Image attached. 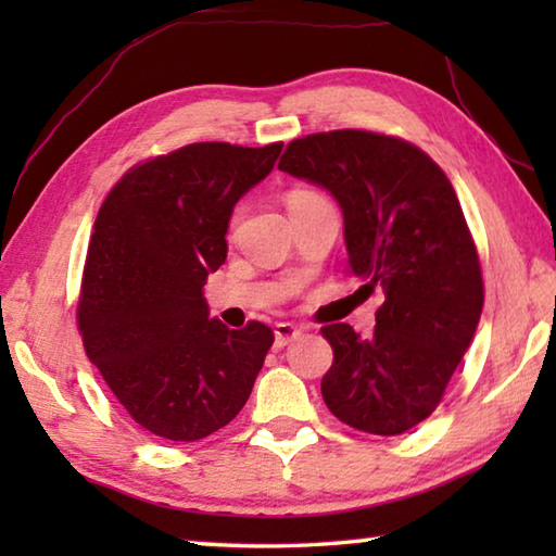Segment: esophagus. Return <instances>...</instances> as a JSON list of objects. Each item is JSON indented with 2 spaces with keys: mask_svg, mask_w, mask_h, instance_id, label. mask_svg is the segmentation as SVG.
Instances as JSON below:
<instances>
[{
  "mask_svg": "<svg viewBox=\"0 0 556 556\" xmlns=\"http://www.w3.org/2000/svg\"><path fill=\"white\" fill-rule=\"evenodd\" d=\"M299 336H301V328L294 324H277L275 326V345L277 348L289 345L291 341H296Z\"/></svg>",
  "mask_w": 556,
  "mask_h": 556,
  "instance_id": "1",
  "label": "esophagus"
}]
</instances>
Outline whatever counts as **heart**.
<instances>
[{
	"mask_svg": "<svg viewBox=\"0 0 556 556\" xmlns=\"http://www.w3.org/2000/svg\"><path fill=\"white\" fill-rule=\"evenodd\" d=\"M318 201H324V199L318 193H314V191H294V193H289V205L318 203Z\"/></svg>",
	"mask_w": 556,
	"mask_h": 556,
	"instance_id": "b5f03b06",
	"label": "heart"
}]
</instances>
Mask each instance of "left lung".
Masks as SVG:
<instances>
[{
  "instance_id": "obj_1",
  "label": "left lung",
  "mask_w": 556,
  "mask_h": 556,
  "mask_svg": "<svg viewBox=\"0 0 556 556\" xmlns=\"http://www.w3.org/2000/svg\"><path fill=\"white\" fill-rule=\"evenodd\" d=\"M279 172L333 195L348 267L384 291L372 336L348 324L321 331L333 348L326 407L368 434L417 427L437 409L483 312L481 262L454 186L421 149L361 129L294 139Z\"/></svg>"
}]
</instances>
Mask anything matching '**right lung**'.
Wrapping results in <instances>:
<instances>
[{
    "mask_svg": "<svg viewBox=\"0 0 556 556\" xmlns=\"http://www.w3.org/2000/svg\"><path fill=\"white\" fill-rule=\"evenodd\" d=\"M281 142H201L135 166L98 213L78 326L90 363L139 427L199 441L238 417L275 333L211 318L205 277L228 257L230 215Z\"/></svg>",
    "mask_w": 556,
    "mask_h": 556,
    "instance_id": "add662e5",
    "label": "right lung"
}]
</instances>
